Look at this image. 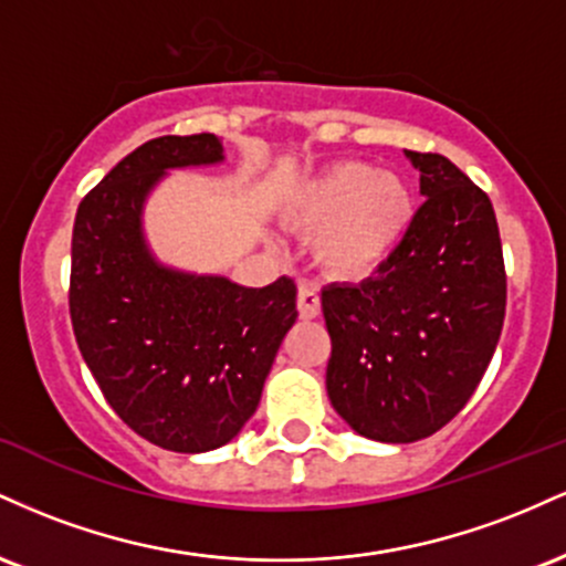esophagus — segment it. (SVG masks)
I'll return each instance as SVG.
<instances>
[{
    "label": "esophagus",
    "instance_id": "esophagus-1",
    "mask_svg": "<svg viewBox=\"0 0 566 566\" xmlns=\"http://www.w3.org/2000/svg\"><path fill=\"white\" fill-rule=\"evenodd\" d=\"M319 311V292L311 287V284H301V287H297V314H301V319H316Z\"/></svg>",
    "mask_w": 566,
    "mask_h": 566
}]
</instances>
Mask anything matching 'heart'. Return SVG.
<instances>
[{
    "instance_id": "b5f03b06",
    "label": "heart",
    "mask_w": 566,
    "mask_h": 566,
    "mask_svg": "<svg viewBox=\"0 0 566 566\" xmlns=\"http://www.w3.org/2000/svg\"><path fill=\"white\" fill-rule=\"evenodd\" d=\"M295 231L314 237L311 252L329 279L361 282L396 255L415 220L412 188L401 175L367 161H337L305 180L284 207Z\"/></svg>"
}]
</instances>
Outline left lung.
<instances>
[{"label": "left lung", "mask_w": 566, "mask_h": 566, "mask_svg": "<svg viewBox=\"0 0 566 566\" xmlns=\"http://www.w3.org/2000/svg\"><path fill=\"white\" fill-rule=\"evenodd\" d=\"M426 201L396 255L361 284L322 290L327 394L361 437L409 444L476 391L505 319L492 201L441 154L407 151Z\"/></svg>", "instance_id": "1"}]
</instances>
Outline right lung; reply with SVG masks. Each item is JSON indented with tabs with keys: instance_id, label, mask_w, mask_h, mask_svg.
<instances>
[{
	"instance_id": "right-lung-1",
	"label": "right lung",
	"mask_w": 566,
	"mask_h": 566,
	"mask_svg": "<svg viewBox=\"0 0 566 566\" xmlns=\"http://www.w3.org/2000/svg\"><path fill=\"white\" fill-rule=\"evenodd\" d=\"M220 159L212 133L143 143L82 199L71 237L69 311L90 373L138 437L188 454L242 431L297 319L290 276L255 290L184 274L143 242V201L161 175Z\"/></svg>"
}]
</instances>
